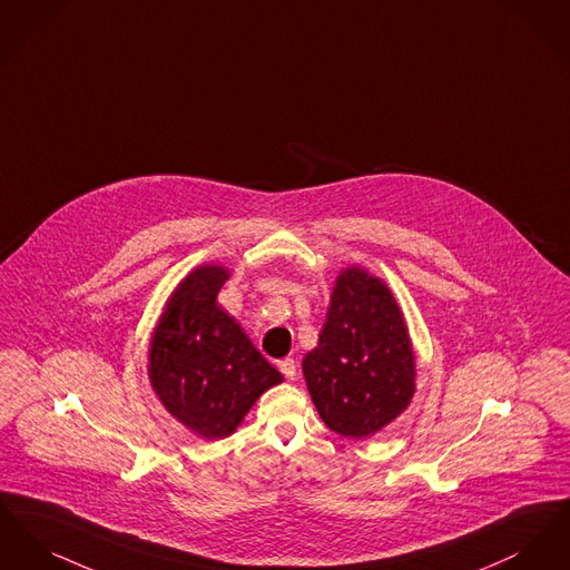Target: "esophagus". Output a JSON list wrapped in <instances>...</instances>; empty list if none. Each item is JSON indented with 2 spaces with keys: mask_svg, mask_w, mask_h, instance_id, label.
<instances>
[{
  "mask_svg": "<svg viewBox=\"0 0 570 570\" xmlns=\"http://www.w3.org/2000/svg\"><path fill=\"white\" fill-rule=\"evenodd\" d=\"M277 367H279V372L286 376V379H293L295 374H297V363H295V358H282V361H277Z\"/></svg>",
  "mask_w": 570,
  "mask_h": 570,
  "instance_id": "obj_1",
  "label": "esophagus"
}]
</instances>
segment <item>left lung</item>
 <instances>
[{"mask_svg": "<svg viewBox=\"0 0 570 570\" xmlns=\"http://www.w3.org/2000/svg\"><path fill=\"white\" fill-rule=\"evenodd\" d=\"M303 376L326 428L367 438L406 410L414 395V354L402 309L365 269L337 275L318 346Z\"/></svg>", "mask_w": 570, "mask_h": 570, "instance_id": "1", "label": "left lung"}]
</instances>
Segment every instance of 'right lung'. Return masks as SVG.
<instances>
[{
	"instance_id": "right-lung-1",
	"label": "right lung",
	"mask_w": 570,
	"mask_h": 570,
	"mask_svg": "<svg viewBox=\"0 0 570 570\" xmlns=\"http://www.w3.org/2000/svg\"><path fill=\"white\" fill-rule=\"evenodd\" d=\"M230 273L200 265L166 301L151 335L149 380L164 407L207 440L237 430L282 374L216 303Z\"/></svg>"
}]
</instances>
